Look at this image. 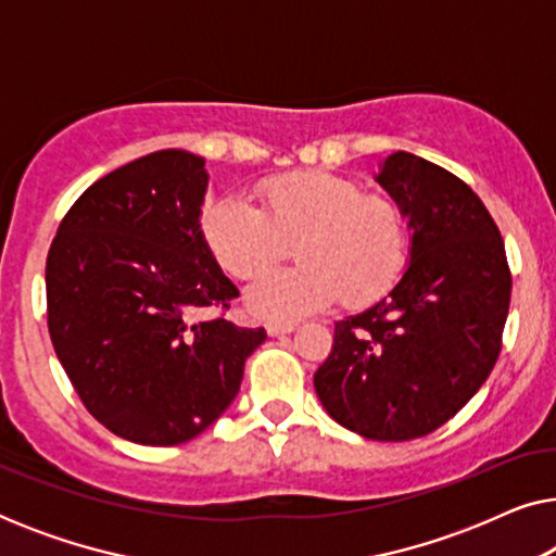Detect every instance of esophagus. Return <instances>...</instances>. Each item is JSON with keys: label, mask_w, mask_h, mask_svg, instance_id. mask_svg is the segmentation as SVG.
I'll use <instances>...</instances> for the list:
<instances>
[{"label": "esophagus", "mask_w": 556, "mask_h": 556, "mask_svg": "<svg viewBox=\"0 0 556 556\" xmlns=\"http://www.w3.org/2000/svg\"><path fill=\"white\" fill-rule=\"evenodd\" d=\"M265 329H268L270 337H283V333H291L295 329V324L293 321H270Z\"/></svg>", "instance_id": "esophagus-1"}]
</instances>
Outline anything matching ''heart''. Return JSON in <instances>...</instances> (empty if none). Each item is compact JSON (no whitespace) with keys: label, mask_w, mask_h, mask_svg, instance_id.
<instances>
[{"label":"heart","mask_w":556,"mask_h":556,"mask_svg":"<svg viewBox=\"0 0 556 556\" xmlns=\"http://www.w3.org/2000/svg\"><path fill=\"white\" fill-rule=\"evenodd\" d=\"M261 210L223 197L204 204L200 230L215 261L238 280L260 276L291 241L300 265L257 278L248 306L263 318H301L337 299L377 301L407 263V225L390 197L364 194L333 172H291L257 187Z\"/></svg>","instance_id":"heart-1"}]
</instances>
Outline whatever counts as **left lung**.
Returning <instances> with one entry per match:
<instances>
[{"label": "left lung", "instance_id": "obj_1", "mask_svg": "<svg viewBox=\"0 0 556 556\" xmlns=\"http://www.w3.org/2000/svg\"><path fill=\"white\" fill-rule=\"evenodd\" d=\"M413 230L390 295L333 326L314 375L333 420L369 440H415L445 425L489 379L511 301L506 248L466 181L394 151L377 174Z\"/></svg>", "mask_w": 556, "mask_h": 556}]
</instances>
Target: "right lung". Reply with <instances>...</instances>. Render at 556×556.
<instances>
[{"mask_svg":"<svg viewBox=\"0 0 556 556\" xmlns=\"http://www.w3.org/2000/svg\"><path fill=\"white\" fill-rule=\"evenodd\" d=\"M204 159L164 149L83 192L48 253V329L83 405L113 435L179 445L240 392L265 329L225 316L238 288L200 230Z\"/></svg>","mask_w":556,"mask_h":556,"instance_id":"1","label":"right lung"}]
</instances>
